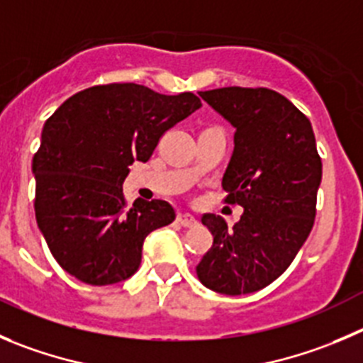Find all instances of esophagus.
<instances>
[{
    "mask_svg": "<svg viewBox=\"0 0 363 363\" xmlns=\"http://www.w3.org/2000/svg\"><path fill=\"white\" fill-rule=\"evenodd\" d=\"M178 223L182 224L184 228H192V226H196V224H198V219H196L194 216H191V213H179Z\"/></svg>",
    "mask_w": 363,
    "mask_h": 363,
    "instance_id": "obj_1",
    "label": "esophagus"
}]
</instances>
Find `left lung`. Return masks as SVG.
Instances as JSON below:
<instances>
[{
	"instance_id": "1",
	"label": "left lung",
	"mask_w": 363,
	"mask_h": 363,
	"mask_svg": "<svg viewBox=\"0 0 363 363\" xmlns=\"http://www.w3.org/2000/svg\"><path fill=\"white\" fill-rule=\"evenodd\" d=\"M199 96L235 128L223 189L244 213L233 230L216 213L201 217L213 244L196 272L210 291L250 294L287 271L308 239L323 162L308 117L279 92L223 87Z\"/></svg>"
}]
</instances>
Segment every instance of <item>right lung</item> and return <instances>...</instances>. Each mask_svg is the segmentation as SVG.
<instances>
[{"instance_id": "1", "label": "right lung", "mask_w": 363, "mask_h": 363, "mask_svg": "<svg viewBox=\"0 0 363 363\" xmlns=\"http://www.w3.org/2000/svg\"><path fill=\"white\" fill-rule=\"evenodd\" d=\"M199 106L192 92L108 84L76 92L46 121L32 164L35 217L64 271L101 287L139 269L144 239L176 213L162 199L128 206V167L150 160L160 137Z\"/></svg>"}]
</instances>
